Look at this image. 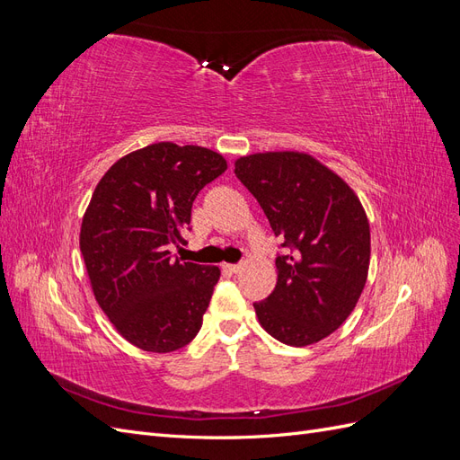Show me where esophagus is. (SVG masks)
I'll use <instances>...</instances> for the list:
<instances>
[{
	"label": "esophagus",
	"mask_w": 460,
	"mask_h": 460,
	"mask_svg": "<svg viewBox=\"0 0 460 460\" xmlns=\"http://www.w3.org/2000/svg\"><path fill=\"white\" fill-rule=\"evenodd\" d=\"M222 269H225L230 274H235V272L242 270V264H222Z\"/></svg>",
	"instance_id": "34e87169"
}]
</instances>
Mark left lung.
Listing matches in <instances>:
<instances>
[{
  "instance_id": "obj_1",
  "label": "left lung",
  "mask_w": 460,
  "mask_h": 460,
  "mask_svg": "<svg viewBox=\"0 0 460 460\" xmlns=\"http://www.w3.org/2000/svg\"><path fill=\"white\" fill-rule=\"evenodd\" d=\"M234 172L282 240L276 288L253 303L261 326L288 345L324 340L351 314L367 284L370 226L363 205L305 153H255L235 161Z\"/></svg>"
}]
</instances>
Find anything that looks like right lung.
<instances>
[{"label":"right lung","instance_id":"1","mask_svg":"<svg viewBox=\"0 0 460 460\" xmlns=\"http://www.w3.org/2000/svg\"><path fill=\"white\" fill-rule=\"evenodd\" d=\"M226 171L199 146L153 144L119 159L82 220L80 252L95 301L136 347L171 353L198 336L218 267L174 259L199 190Z\"/></svg>","mask_w":460,"mask_h":460}]
</instances>
